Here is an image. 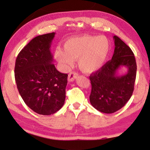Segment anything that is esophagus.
<instances>
[{
  "mask_svg": "<svg viewBox=\"0 0 150 150\" xmlns=\"http://www.w3.org/2000/svg\"><path fill=\"white\" fill-rule=\"evenodd\" d=\"M78 76V74L76 73L75 72H70V73L68 75V81L72 82Z\"/></svg>",
  "mask_w": 150,
  "mask_h": 150,
  "instance_id": "34e87169",
  "label": "esophagus"
}]
</instances>
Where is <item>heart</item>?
<instances>
[{
	"mask_svg": "<svg viewBox=\"0 0 150 150\" xmlns=\"http://www.w3.org/2000/svg\"><path fill=\"white\" fill-rule=\"evenodd\" d=\"M111 50V44L105 37L84 35L72 37L64 44V50L57 47L54 57L65 70L78 60V67L86 73L100 68L106 61Z\"/></svg>",
	"mask_w": 150,
	"mask_h": 150,
	"instance_id": "b5f03b06",
	"label": "heart"
}]
</instances>
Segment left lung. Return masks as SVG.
I'll list each match as a JSON object with an SVG mask.
<instances>
[{"mask_svg":"<svg viewBox=\"0 0 150 150\" xmlns=\"http://www.w3.org/2000/svg\"><path fill=\"white\" fill-rule=\"evenodd\" d=\"M113 39L115 49L111 59L89 77L92 87L90 102L96 109L105 113L116 112L128 102L133 93L137 75L133 52L117 36ZM121 67H127L125 75H117Z\"/></svg>","mask_w":150,"mask_h":150,"instance_id":"obj_1","label":"left lung"}]
</instances>
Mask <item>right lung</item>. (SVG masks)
<instances>
[{
	"mask_svg": "<svg viewBox=\"0 0 150 150\" xmlns=\"http://www.w3.org/2000/svg\"><path fill=\"white\" fill-rule=\"evenodd\" d=\"M54 32L30 41L16 59L15 80L25 103L34 112L51 115L64 103L67 74L59 72L50 52Z\"/></svg>",
	"mask_w": 150,
	"mask_h": 150,
	"instance_id": "obj_1",
	"label": "right lung"
}]
</instances>
